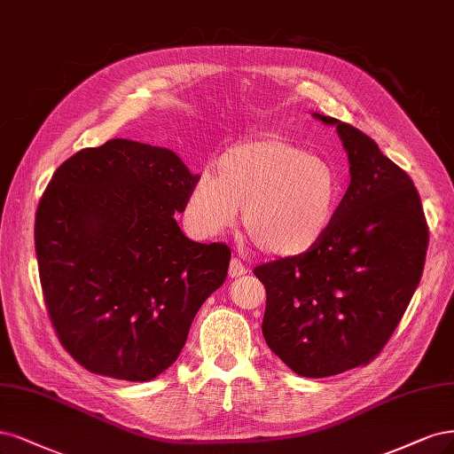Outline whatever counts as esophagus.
Listing matches in <instances>:
<instances>
[{
  "mask_svg": "<svg viewBox=\"0 0 454 454\" xmlns=\"http://www.w3.org/2000/svg\"><path fill=\"white\" fill-rule=\"evenodd\" d=\"M246 272H247L246 264H244L240 259L232 257L231 262H229V276H231V278H240V276H244Z\"/></svg>",
  "mask_w": 454,
  "mask_h": 454,
  "instance_id": "esophagus-1",
  "label": "esophagus"
}]
</instances>
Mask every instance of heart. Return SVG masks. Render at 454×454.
Returning <instances> with one entry per match:
<instances>
[{"label":"heart","instance_id":"b5f03b06","mask_svg":"<svg viewBox=\"0 0 454 454\" xmlns=\"http://www.w3.org/2000/svg\"><path fill=\"white\" fill-rule=\"evenodd\" d=\"M336 168L281 137H257L223 152L215 176L202 173L185 200V220L200 237L244 227L259 252L299 257L333 229L341 205Z\"/></svg>","mask_w":454,"mask_h":454}]
</instances>
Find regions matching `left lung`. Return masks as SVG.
Listing matches in <instances>:
<instances>
[{
  "instance_id": "obj_1",
  "label": "left lung",
  "mask_w": 454,
  "mask_h": 454,
  "mask_svg": "<svg viewBox=\"0 0 454 454\" xmlns=\"http://www.w3.org/2000/svg\"><path fill=\"white\" fill-rule=\"evenodd\" d=\"M351 184L333 229L299 257L261 264L262 336L302 378L370 363L395 333L423 274L428 227L411 178L373 140L336 118Z\"/></svg>"
}]
</instances>
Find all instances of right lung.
Returning <instances> with one entry per match:
<instances>
[{
	"label": "right lung",
	"instance_id": "1",
	"mask_svg": "<svg viewBox=\"0 0 454 454\" xmlns=\"http://www.w3.org/2000/svg\"><path fill=\"white\" fill-rule=\"evenodd\" d=\"M199 175L161 146L113 138L61 163L35 215L39 278L58 338L91 373L150 381L173 364L231 249L175 214Z\"/></svg>",
	"mask_w": 454,
	"mask_h": 454
}]
</instances>
